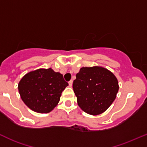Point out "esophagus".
<instances>
[{
    "label": "esophagus",
    "instance_id": "obj_1",
    "mask_svg": "<svg viewBox=\"0 0 147 147\" xmlns=\"http://www.w3.org/2000/svg\"><path fill=\"white\" fill-rule=\"evenodd\" d=\"M72 83H73V81H72V80H70V81L68 82L69 86H72Z\"/></svg>",
    "mask_w": 147,
    "mask_h": 147
}]
</instances>
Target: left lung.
Listing matches in <instances>:
<instances>
[{"label": "left lung", "instance_id": "obj_1", "mask_svg": "<svg viewBox=\"0 0 147 147\" xmlns=\"http://www.w3.org/2000/svg\"><path fill=\"white\" fill-rule=\"evenodd\" d=\"M80 108L87 114L104 112L115 100L118 80L114 74L102 67H82L72 84Z\"/></svg>", "mask_w": 147, "mask_h": 147}]
</instances>
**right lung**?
Masks as SVG:
<instances>
[{"label":"right lung","mask_w":147,"mask_h":147,"mask_svg":"<svg viewBox=\"0 0 147 147\" xmlns=\"http://www.w3.org/2000/svg\"><path fill=\"white\" fill-rule=\"evenodd\" d=\"M67 86L63 75L49 68L27 73L19 82L18 88L22 100L30 109L48 113L57 105Z\"/></svg>","instance_id":"1"}]
</instances>
